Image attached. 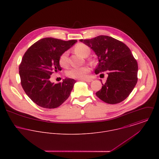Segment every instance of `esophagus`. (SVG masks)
I'll return each mask as SVG.
<instances>
[{
  "instance_id": "1",
  "label": "esophagus",
  "mask_w": 159,
  "mask_h": 159,
  "mask_svg": "<svg viewBox=\"0 0 159 159\" xmlns=\"http://www.w3.org/2000/svg\"><path fill=\"white\" fill-rule=\"evenodd\" d=\"M93 80L91 79H87L84 80V81H85V82H91Z\"/></svg>"
}]
</instances>
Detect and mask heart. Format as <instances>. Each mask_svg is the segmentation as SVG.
I'll return each instance as SVG.
<instances>
[{
	"instance_id": "b5f03b06",
	"label": "heart",
	"mask_w": 159,
	"mask_h": 159,
	"mask_svg": "<svg viewBox=\"0 0 159 159\" xmlns=\"http://www.w3.org/2000/svg\"><path fill=\"white\" fill-rule=\"evenodd\" d=\"M75 52L79 55L84 57L87 52H90L89 48L84 44H78L75 48ZM68 52L63 53L59 58V63L61 66H65L68 62ZM90 71L89 68L87 66L80 67L72 68L67 72V75L70 77H73L78 79H84L88 77L89 72Z\"/></svg>"
}]
</instances>
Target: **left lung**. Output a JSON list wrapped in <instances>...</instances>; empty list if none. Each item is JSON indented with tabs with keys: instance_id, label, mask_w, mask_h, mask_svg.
<instances>
[{
	"instance_id": "left-lung-1",
	"label": "left lung",
	"mask_w": 159,
	"mask_h": 159,
	"mask_svg": "<svg viewBox=\"0 0 159 159\" xmlns=\"http://www.w3.org/2000/svg\"><path fill=\"white\" fill-rule=\"evenodd\" d=\"M91 48L98 57L95 74L107 71L105 84L96 94L111 104L124 101L137 83L138 64L125 44L112 37L100 35L89 39H80Z\"/></svg>"
}]
</instances>
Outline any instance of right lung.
<instances>
[{"mask_svg": "<svg viewBox=\"0 0 159 159\" xmlns=\"http://www.w3.org/2000/svg\"><path fill=\"white\" fill-rule=\"evenodd\" d=\"M77 40L63 41L53 38L39 39L25 53L19 65L21 85L27 96L40 107L53 109L70 96L76 81L65 78L62 82L50 80L54 72L61 70L59 58Z\"/></svg>", "mask_w": 159, "mask_h": 159, "instance_id": "1", "label": "right lung"}]
</instances>
